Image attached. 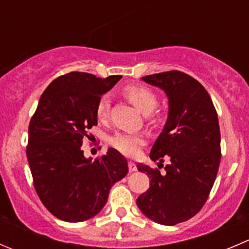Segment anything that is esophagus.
<instances>
[{
	"label": "esophagus",
	"mask_w": 249,
	"mask_h": 249,
	"mask_svg": "<svg viewBox=\"0 0 249 249\" xmlns=\"http://www.w3.org/2000/svg\"><path fill=\"white\" fill-rule=\"evenodd\" d=\"M127 166H129L130 171H136L137 170V166H136V164L134 163V161H129V163H127Z\"/></svg>",
	"instance_id": "esophagus-1"
}]
</instances>
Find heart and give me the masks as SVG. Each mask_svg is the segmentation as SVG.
I'll list each match as a JSON object with an SVG mask.
<instances>
[{
    "instance_id": "heart-1",
    "label": "heart",
    "mask_w": 249,
    "mask_h": 249,
    "mask_svg": "<svg viewBox=\"0 0 249 249\" xmlns=\"http://www.w3.org/2000/svg\"><path fill=\"white\" fill-rule=\"evenodd\" d=\"M125 97L143 114H148L157 106V96L151 89L143 85H129L123 90ZM109 98L108 96H101L96 105V115L100 120H106L109 114ZM110 143L120 153L127 157L136 156L140 147L144 143V139L136 134H117L112 137Z\"/></svg>"
}]
</instances>
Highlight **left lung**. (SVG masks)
<instances>
[{
  "instance_id": "8db88e82",
  "label": "left lung",
  "mask_w": 249,
  "mask_h": 249,
  "mask_svg": "<svg viewBox=\"0 0 249 249\" xmlns=\"http://www.w3.org/2000/svg\"><path fill=\"white\" fill-rule=\"evenodd\" d=\"M168 96V119L154 142L149 158H169L158 169L137 164L147 173L149 189L140 195V211L161 225H176L196 215L206 203L221 159L218 114L206 89L192 76L171 71L142 78Z\"/></svg>"
}]
</instances>
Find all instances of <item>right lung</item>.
Here are the masks:
<instances>
[{
    "mask_svg": "<svg viewBox=\"0 0 249 249\" xmlns=\"http://www.w3.org/2000/svg\"><path fill=\"white\" fill-rule=\"evenodd\" d=\"M122 75H62L47 86L29 124L26 157L37 196L55 218L79 223L97 215L109 190L129 171L114 148L100 159L85 158L81 144L97 125L96 105Z\"/></svg>",
    "mask_w": 249,
    "mask_h": 249,
    "instance_id": "right-lung-1",
    "label": "right lung"
}]
</instances>
